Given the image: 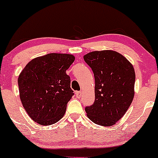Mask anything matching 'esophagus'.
Listing matches in <instances>:
<instances>
[{
    "label": "esophagus",
    "instance_id": "obj_1",
    "mask_svg": "<svg viewBox=\"0 0 158 158\" xmlns=\"http://www.w3.org/2000/svg\"><path fill=\"white\" fill-rule=\"evenodd\" d=\"M81 93H82V91H77L75 93L76 97H77V98H80L81 96Z\"/></svg>",
    "mask_w": 158,
    "mask_h": 158
}]
</instances>
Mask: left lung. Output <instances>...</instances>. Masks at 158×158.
I'll return each mask as SVG.
<instances>
[{
    "label": "left lung",
    "mask_w": 158,
    "mask_h": 158,
    "mask_svg": "<svg viewBox=\"0 0 158 158\" xmlns=\"http://www.w3.org/2000/svg\"><path fill=\"white\" fill-rule=\"evenodd\" d=\"M83 58L95 79V101L85 108L87 116L99 126H114L125 115L134 99L133 65L122 54L110 50L88 52Z\"/></svg>",
    "instance_id": "8db88e82"
}]
</instances>
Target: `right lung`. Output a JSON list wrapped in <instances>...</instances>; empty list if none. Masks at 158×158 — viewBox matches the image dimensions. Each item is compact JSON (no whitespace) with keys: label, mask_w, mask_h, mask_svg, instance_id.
I'll return each mask as SVG.
<instances>
[{"label":"right lung","mask_w":158,"mask_h":158,"mask_svg":"<svg viewBox=\"0 0 158 158\" xmlns=\"http://www.w3.org/2000/svg\"><path fill=\"white\" fill-rule=\"evenodd\" d=\"M75 60L67 53L39 56L27 64L18 78L21 103L30 117L41 126L62 118L73 97L66 70Z\"/></svg>","instance_id":"add662e5"}]
</instances>
